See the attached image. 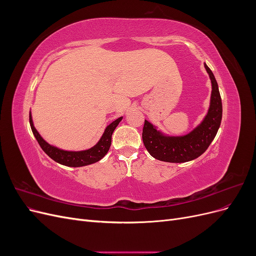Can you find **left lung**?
Wrapping results in <instances>:
<instances>
[{"instance_id":"obj_1","label":"left lung","mask_w":256,"mask_h":256,"mask_svg":"<svg viewBox=\"0 0 256 256\" xmlns=\"http://www.w3.org/2000/svg\"><path fill=\"white\" fill-rule=\"evenodd\" d=\"M205 68L212 80L210 106L207 115L200 125L191 132L182 136H164L152 124L145 120L142 138L143 143L154 158L160 161L182 164L200 157L214 138L222 120V102L212 72L205 64Z\"/></svg>"}]
</instances>
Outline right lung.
<instances>
[{
  "label": "right lung",
  "mask_w": 256,
  "mask_h": 256,
  "mask_svg": "<svg viewBox=\"0 0 256 256\" xmlns=\"http://www.w3.org/2000/svg\"><path fill=\"white\" fill-rule=\"evenodd\" d=\"M122 118L115 120L110 124L109 126H106L102 136L100 138L98 143L95 146H92V148L86 150H80V152H68V150H60L56 146H52L44 140V138L40 136V134H38V131L35 129L33 120H32V115H30V129H32L33 134L35 136L36 140L38 144L40 145L42 150L47 154L51 159L58 162L60 164L72 166V168L88 166L92 164H95V162L99 161L100 159H102L106 154V152H109V148L111 146L112 134L115 130V128L118 127Z\"/></svg>",
  "instance_id": "obj_1"
}]
</instances>
